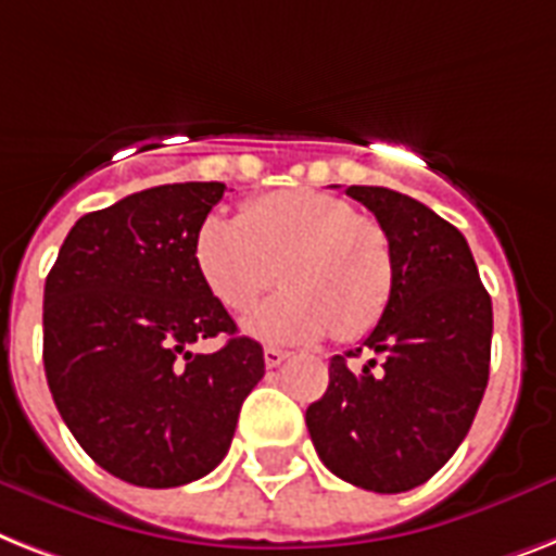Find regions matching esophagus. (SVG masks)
<instances>
[{"instance_id":"34e87169","label":"esophagus","mask_w":556,"mask_h":556,"mask_svg":"<svg viewBox=\"0 0 556 556\" xmlns=\"http://www.w3.org/2000/svg\"><path fill=\"white\" fill-rule=\"evenodd\" d=\"M263 356H265V365H268V368H279V365H282L288 359V351L274 349V345H268V349L263 351Z\"/></svg>"}]
</instances>
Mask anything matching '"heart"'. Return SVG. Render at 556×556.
Here are the masks:
<instances>
[{
	"label": "heart",
	"instance_id": "b5f03b06",
	"mask_svg": "<svg viewBox=\"0 0 556 556\" xmlns=\"http://www.w3.org/2000/svg\"><path fill=\"white\" fill-rule=\"evenodd\" d=\"M193 263L223 308L245 314L279 282L286 291L248 317L265 340L308 342L331 331L368 333L394 291V248L377 219L314 188H286L245 202L239 216H207Z\"/></svg>",
	"mask_w": 556,
	"mask_h": 556
}]
</instances>
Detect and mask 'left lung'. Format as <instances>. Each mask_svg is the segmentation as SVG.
Here are the masks:
<instances>
[{
    "mask_svg": "<svg viewBox=\"0 0 556 556\" xmlns=\"http://www.w3.org/2000/svg\"><path fill=\"white\" fill-rule=\"evenodd\" d=\"M394 248V291L356 351L333 356L328 391L305 410L328 471L400 494L431 480L466 440L489 386L491 296L466 237L405 193L351 185ZM381 354L354 372L348 356Z\"/></svg>",
    "mask_w": 556,
    "mask_h": 556,
    "instance_id": "obj_1",
    "label": "left lung"
}]
</instances>
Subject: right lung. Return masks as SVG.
<instances>
[{"label":"right lung","mask_w":556,"mask_h":556,"mask_svg":"<svg viewBox=\"0 0 556 556\" xmlns=\"http://www.w3.org/2000/svg\"><path fill=\"white\" fill-rule=\"evenodd\" d=\"M223 182L130 193L71 228L45 279V377L97 466L142 489L214 471L263 380V345L237 337L193 263ZM225 332L214 355L190 345Z\"/></svg>","instance_id":"right-lung-1"}]
</instances>
